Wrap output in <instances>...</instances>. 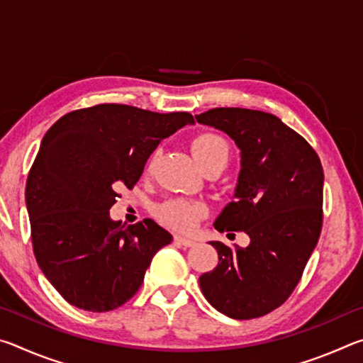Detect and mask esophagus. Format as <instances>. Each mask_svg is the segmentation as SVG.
<instances>
[{
    "mask_svg": "<svg viewBox=\"0 0 363 363\" xmlns=\"http://www.w3.org/2000/svg\"><path fill=\"white\" fill-rule=\"evenodd\" d=\"M174 242L182 245V247H194L195 245V240H190V238H186V237H181V235H174Z\"/></svg>",
    "mask_w": 363,
    "mask_h": 363,
    "instance_id": "1",
    "label": "esophagus"
}]
</instances>
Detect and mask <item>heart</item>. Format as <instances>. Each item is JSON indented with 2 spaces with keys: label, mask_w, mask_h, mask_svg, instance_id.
<instances>
[{
  "label": "heart",
  "mask_w": 363,
  "mask_h": 363,
  "mask_svg": "<svg viewBox=\"0 0 363 363\" xmlns=\"http://www.w3.org/2000/svg\"><path fill=\"white\" fill-rule=\"evenodd\" d=\"M192 153L203 169L214 167V164H220L225 168L230 157V145L220 134L201 133L192 140ZM157 157L158 152H153L147 160V173L152 171ZM205 214V205L189 199H169L155 208V216L160 223L179 232H192Z\"/></svg>",
  "instance_id": "1"
}]
</instances>
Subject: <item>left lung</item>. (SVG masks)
I'll list each match as a JSON object with an SVG mask.
<instances>
[{"label": "left lung", "instance_id": "8db88e82", "mask_svg": "<svg viewBox=\"0 0 363 363\" xmlns=\"http://www.w3.org/2000/svg\"><path fill=\"white\" fill-rule=\"evenodd\" d=\"M196 121L227 133L242 150L235 200L214 227L251 240L247 248L211 242L219 264L200 277L201 293L227 317H262L290 298L320 237V158L301 134L261 110L211 108Z\"/></svg>", "mask_w": 363, "mask_h": 363}]
</instances>
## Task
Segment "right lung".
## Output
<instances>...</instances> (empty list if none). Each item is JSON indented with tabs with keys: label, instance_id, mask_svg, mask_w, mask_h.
Masks as SVG:
<instances>
[{
	"label": "right lung",
	"instance_id": "obj_1",
	"mask_svg": "<svg viewBox=\"0 0 363 363\" xmlns=\"http://www.w3.org/2000/svg\"><path fill=\"white\" fill-rule=\"evenodd\" d=\"M189 112L157 113L125 104H97L49 128L26 186L33 253L67 303L113 311L139 291L145 270L171 233L152 219L113 223L108 210L121 187L133 189L160 140Z\"/></svg>",
	"mask_w": 363,
	"mask_h": 363
}]
</instances>
